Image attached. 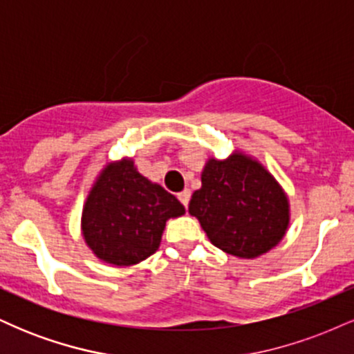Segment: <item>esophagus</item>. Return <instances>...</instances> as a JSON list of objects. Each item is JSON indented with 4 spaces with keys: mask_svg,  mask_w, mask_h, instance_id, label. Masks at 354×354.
<instances>
[{
    "mask_svg": "<svg viewBox=\"0 0 354 354\" xmlns=\"http://www.w3.org/2000/svg\"><path fill=\"white\" fill-rule=\"evenodd\" d=\"M189 198H191V191L189 189H183L181 193H178V200L183 203V206H185V208L188 206Z\"/></svg>",
    "mask_w": 354,
    "mask_h": 354,
    "instance_id": "34e87169",
    "label": "esophagus"
}]
</instances>
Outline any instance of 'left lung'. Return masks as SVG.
Wrapping results in <instances>:
<instances>
[{"label": "left lung", "mask_w": 354, "mask_h": 354, "mask_svg": "<svg viewBox=\"0 0 354 354\" xmlns=\"http://www.w3.org/2000/svg\"><path fill=\"white\" fill-rule=\"evenodd\" d=\"M214 246L238 258H258L281 241L290 225V205L278 181L263 165L243 153L211 160L201 188L189 201Z\"/></svg>", "instance_id": "1"}]
</instances>
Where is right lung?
<instances>
[{"label": "right lung", "mask_w": 354, "mask_h": 354, "mask_svg": "<svg viewBox=\"0 0 354 354\" xmlns=\"http://www.w3.org/2000/svg\"><path fill=\"white\" fill-rule=\"evenodd\" d=\"M183 213L176 196L141 176L131 160H121L108 165L93 185L81 230L100 259L131 266L160 248L166 221Z\"/></svg>", "instance_id": "right-lung-1"}]
</instances>
